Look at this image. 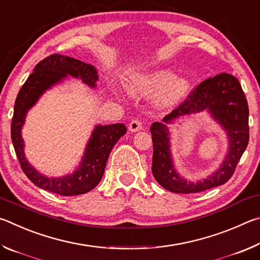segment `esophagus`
<instances>
[{"label": "esophagus", "instance_id": "esophagus-1", "mask_svg": "<svg viewBox=\"0 0 260 260\" xmlns=\"http://www.w3.org/2000/svg\"><path fill=\"white\" fill-rule=\"evenodd\" d=\"M128 129L131 132H138L140 129H142V122H141V120L139 119H133L129 122Z\"/></svg>", "mask_w": 260, "mask_h": 260}]
</instances>
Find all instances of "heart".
Wrapping results in <instances>:
<instances>
[{
    "label": "heart",
    "instance_id": "1",
    "mask_svg": "<svg viewBox=\"0 0 260 260\" xmlns=\"http://www.w3.org/2000/svg\"><path fill=\"white\" fill-rule=\"evenodd\" d=\"M126 88L134 98H150L159 93V107L172 109L187 98L191 87L187 79H174V74L169 70H158L135 76L127 83Z\"/></svg>",
    "mask_w": 260,
    "mask_h": 260
}]
</instances>
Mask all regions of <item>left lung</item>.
<instances>
[{"label":"left lung","mask_w":260,"mask_h":260,"mask_svg":"<svg viewBox=\"0 0 260 260\" xmlns=\"http://www.w3.org/2000/svg\"><path fill=\"white\" fill-rule=\"evenodd\" d=\"M205 109L228 132L230 148L225 160L213 175L203 182L191 183L180 177L174 169L166 124L175 117ZM150 132L153 144L151 171L156 181L166 190L195 193L226 183L234 174L249 142V108L239 80L228 73L206 79L192 89L179 107L164 117L162 122H153Z\"/></svg>","instance_id":"8db88e82"}]
</instances>
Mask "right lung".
<instances>
[{"label": "right lung", "mask_w": 260, "mask_h": 260, "mask_svg": "<svg viewBox=\"0 0 260 260\" xmlns=\"http://www.w3.org/2000/svg\"><path fill=\"white\" fill-rule=\"evenodd\" d=\"M68 76L81 79L82 82L93 88L99 80L98 71L93 65L59 54L46 57L37 64L17 95L11 122V140L21 170L35 186L60 196H76L90 191L98 186L103 177L110 152L117 141L126 134L127 128L124 124L98 125L87 143L80 165L72 174L47 178L39 173L25 157L21 127L26 113L38 102L39 98Z\"/></svg>", "instance_id": "obj_1"}]
</instances>
